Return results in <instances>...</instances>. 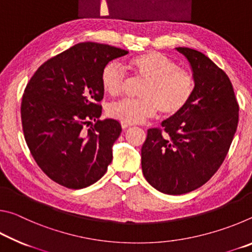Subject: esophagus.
<instances>
[{"instance_id":"esophagus-1","label":"esophagus","mask_w":252,"mask_h":252,"mask_svg":"<svg viewBox=\"0 0 252 252\" xmlns=\"http://www.w3.org/2000/svg\"><path fill=\"white\" fill-rule=\"evenodd\" d=\"M121 126H122L123 130H126V129H127V127H130L131 126L130 125H126V123H121Z\"/></svg>"}]
</instances>
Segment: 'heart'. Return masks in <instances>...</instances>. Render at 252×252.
<instances>
[{
  "label": "heart",
  "mask_w": 252,
  "mask_h": 252,
  "mask_svg": "<svg viewBox=\"0 0 252 252\" xmlns=\"http://www.w3.org/2000/svg\"><path fill=\"white\" fill-rule=\"evenodd\" d=\"M136 76L146 81L138 100H121L109 106L111 118L126 125H136L160 111L165 118L174 117L186 108L195 88L193 75L179 69L171 59L159 52H147L127 62ZM101 84L111 96L120 95L126 84V75L117 62H109L101 72Z\"/></svg>",
  "instance_id": "1"
}]
</instances>
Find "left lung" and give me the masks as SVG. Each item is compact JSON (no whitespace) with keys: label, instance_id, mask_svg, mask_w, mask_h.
Segmentation results:
<instances>
[{"label":"left lung","instance_id":"obj_1","mask_svg":"<svg viewBox=\"0 0 252 252\" xmlns=\"http://www.w3.org/2000/svg\"><path fill=\"white\" fill-rule=\"evenodd\" d=\"M191 65L195 88L177 116L149 129L141 149L144 178L165 194H183L210 180L227 157L239 121L228 75L203 53L177 48Z\"/></svg>","mask_w":252,"mask_h":252}]
</instances>
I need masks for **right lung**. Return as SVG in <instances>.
<instances>
[{"label":"right lung","mask_w":252,"mask_h":252,"mask_svg":"<svg viewBox=\"0 0 252 252\" xmlns=\"http://www.w3.org/2000/svg\"><path fill=\"white\" fill-rule=\"evenodd\" d=\"M126 54L108 44L79 43L44 62L29 81L21 103L25 141L42 171L59 185L82 189L108 170L122 129L113 119L99 120L101 72Z\"/></svg>","instance_id":"1"}]
</instances>
